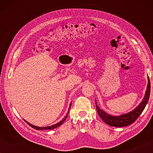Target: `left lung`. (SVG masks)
<instances>
[{"label": "left lung", "instance_id": "left-lung-1", "mask_svg": "<svg viewBox=\"0 0 153 153\" xmlns=\"http://www.w3.org/2000/svg\"><path fill=\"white\" fill-rule=\"evenodd\" d=\"M150 93V83L149 77H148V83L145 97H144L143 101L141 102V104H140L134 110H133L132 111L129 112L127 114L121 115V116H112L103 111L102 109H100L97 105V103L95 102L96 109H97V114L100 116V118H101L102 120L107 125H110V126L118 127L128 126V125L132 124L135 120H137V119L139 118V116L141 114V113L143 112V111L146 107V104L148 103V100H149Z\"/></svg>", "mask_w": 153, "mask_h": 153}]
</instances>
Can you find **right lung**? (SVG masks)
<instances>
[{"label":"right lung","instance_id":"1","mask_svg":"<svg viewBox=\"0 0 153 153\" xmlns=\"http://www.w3.org/2000/svg\"><path fill=\"white\" fill-rule=\"evenodd\" d=\"M70 106H71V104H70ZM70 110V108H69V111ZM69 111H68V114H69ZM68 114H67V116L65 117V118H63L62 119V120H61V121H60L59 123H56V124H55V125H51V126H49V127H37V126H34V125H31V124H30V123H28V122H27V121H26V122L28 123V124L30 125V126L31 127H33V128H34V129H37V130H47V129H55V128H56V127H59L60 125H61L62 123H64V121L65 120V119L67 118V117H68Z\"/></svg>","mask_w":153,"mask_h":153}]
</instances>
